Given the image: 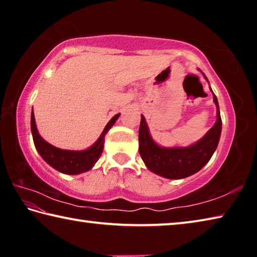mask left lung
Returning <instances> with one entry per match:
<instances>
[{
  "mask_svg": "<svg viewBox=\"0 0 257 257\" xmlns=\"http://www.w3.org/2000/svg\"><path fill=\"white\" fill-rule=\"evenodd\" d=\"M203 76L207 80L204 73ZM211 92L213 93L212 89ZM213 101L216 106L214 125L198 142L186 147H162L156 144L144 115H142L138 135L139 154L150 171L168 179H182L198 172L210 161L219 144L222 129L219 103L214 93Z\"/></svg>",
  "mask_w": 257,
  "mask_h": 257,
  "instance_id": "obj_1",
  "label": "left lung"
}]
</instances>
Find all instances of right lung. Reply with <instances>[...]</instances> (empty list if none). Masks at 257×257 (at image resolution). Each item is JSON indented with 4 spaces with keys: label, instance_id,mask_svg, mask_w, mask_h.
Returning a JSON list of instances; mask_svg holds the SVG:
<instances>
[{
    "label": "right lung",
    "instance_id": "obj_1",
    "mask_svg": "<svg viewBox=\"0 0 257 257\" xmlns=\"http://www.w3.org/2000/svg\"><path fill=\"white\" fill-rule=\"evenodd\" d=\"M119 116L120 113L115 114L108 121L101 136L88 149L82 151H70L58 149V147L51 145L50 143H47L42 138L41 135L38 134L36 122H35L34 110H32L30 125H32L35 147L42 156V159L47 164H50L52 168H54L55 170L66 173V175H79V173L90 170L94 167V164L97 162L104 149V137H105L106 133L111 129L112 125L115 123Z\"/></svg>",
    "mask_w": 257,
    "mask_h": 257
}]
</instances>
